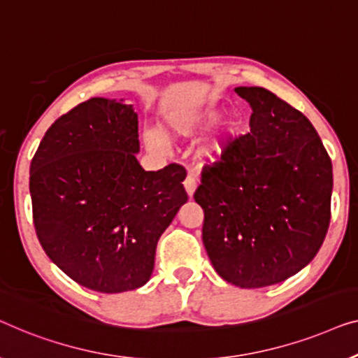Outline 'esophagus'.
Segmentation results:
<instances>
[{"instance_id":"obj_1","label":"esophagus","mask_w":358,"mask_h":358,"mask_svg":"<svg viewBox=\"0 0 358 358\" xmlns=\"http://www.w3.org/2000/svg\"><path fill=\"white\" fill-rule=\"evenodd\" d=\"M183 185H185V188H186V193H188V196L191 198V196H193V193H194V189H196V178H194V175L193 173L186 175Z\"/></svg>"}]
</instances>
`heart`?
<instances>
[{
	"instance_id": "heart-1",
	"label": "heart",
	"mask_w": 358,
	"mask_h": 358,
	"mask_svg": "<svg viewBox=\"0 0 358 358\" xmlns=\"http://www.w3.org/2000/svg\"><path fill=\"white\" fill-rule=\"evenodd\" d=\"M220 120V112L217 110H210V112H204L196 115V117H188V118H177L170 122V129L173 133L181 134V136H193L199 131H204L214 124H217ZM230 131H234L230 128ZM145 139H148V144L154 149H162L164 148V139L162 136L157 133H149L145 134ZM222 150V141H213L209 145V152H220Z\"/></svg>"
}]
</instances>
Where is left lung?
Returning <instances> with one entry per match:
<instances>
[{
    "mask_svg": "<svg viewBox=\"0 0 358 358\" xmlns=\"http://www.w3.org/2000/svg\"><path fill=\"white\" fill-rule=\"evenodd\" d=\"M250 133L204 165L194 201L214 269L241 289L289 279L315 258L331 220L332 165L303 113L263 87H236Z\"/></svg>",
    "mask_w": 358,
    "mask_h": 358,
    "instance_id": "obj_1",
    "label": "left lung"
}]
</instances>
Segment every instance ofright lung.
Here are the masks:
<instances>
[{
  "label": "right lung",
  "mask_w": 358,
  "mask_h": 358,
  "mask_svg": "<svg viewBox=\"0 0 358 358\" xmlns=\"http://www.w3.org/2000/svg\"><path fill=\"white\" fill-rule=\"evenodd\" d=\"M138 150L133 107L94 97L48 128L30 162L40 245L64 274L102 294L149 280L160 235L188 201L185 169L145 172Z\"/></svg>",
  "instance_id": "obj_1"
}]
</instances>
